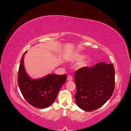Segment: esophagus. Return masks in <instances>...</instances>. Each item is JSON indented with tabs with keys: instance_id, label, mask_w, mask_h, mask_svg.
<instances>
[{
	"instance_id": "34e87169",
	"label": "esophagus",
	"mask_w": 131,
	"mask_h": 131,
	"mask_svg": "<svg viewBox=\"0 0 131 131\" xmlns=\"http://www.w3.org/2000/svg\"><path fill=\"white\" fill-rule=\"evenodd\" d=\"M67 79L69 81H71V80H73V77H72V75H69Z\"/></svg>"
}]
</instances>
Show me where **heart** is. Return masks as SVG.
Here are the masks:
<instances>
[{"instance_id":"heart-1","label":"heart","mask_w":131,"mask_h":131,"mask_svg":"<svg viewBox=\"0 0 131 131\" xmlns=\"http://www.w3.org/2000/svg\"><path fill=\"white\" fill-rule=\"evenodd\" d=\"M85 58V56L83 54H77L75 56V60H77V61H81L82 60L84 59ZM85 65V63H84V65Z\"/></svg>"}]
</instances>
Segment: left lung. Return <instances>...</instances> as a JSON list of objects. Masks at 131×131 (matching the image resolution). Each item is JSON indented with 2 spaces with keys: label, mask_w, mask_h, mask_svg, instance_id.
<instances>
[{
  "label": "left lung",
  "mask_w": 131,
  "mask_h": 131,
  "mask_svg": "<svg viewBox=\"0 0 131 131\" xmlns=\"http://www.w3.org/2000/svg\"><path fill=\"white\" fill-rule=\"evenodd\" d=\"M77 105L91 112L104 105L115 88V69L113 64L100 62L92 67H83L75 73Z\"/></svg>",
  "instance_id": "8db88e82"
}]
</instances>
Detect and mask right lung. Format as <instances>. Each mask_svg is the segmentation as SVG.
I'll return each instance as SVG.
<instances>
[{
  "label": "right lung",
  "mask_w": 131,
  "mask_h": 131,
  "mask_svg": "<svg viewBox=\"0 0 131 131\" xmlns=\"http://www.w3.org/2000/svg\"><path fill=\"white\" fill-rule=\"evenodd\" d=\"M25 53L22 56L18 69L17 80L19 90L29 104L38 108H46L55 101L61 86L66 82L67 75L49 74L42 79H31L24 66Z\"/></svg>",
  "instance_id": "obj_1"
}]
</instances>
